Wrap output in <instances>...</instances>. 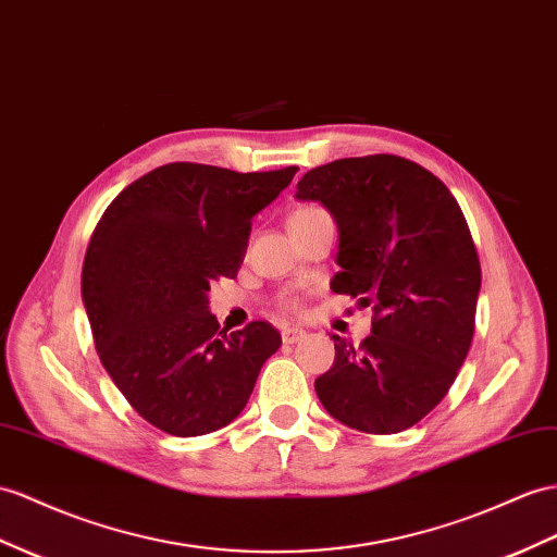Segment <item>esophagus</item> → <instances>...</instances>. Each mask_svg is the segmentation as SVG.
I'll return each mask as SVG.
<instances>
[{"mask_svg":"<svg viewBox=\"0 0 557 557\" xmlns=\"http://www.w3.org/2000/svg\"><path fill=\"white\" fill-rule=\"evenodd\" d=\"M306 336V332L304 330H298V326H284L282 330V341L287 346H292V344H296V341H301Z\"/></svg>","mask_w":557,"mask_h":557,"instance_id":"obj_1","label":"esophagus"}]
</instances>
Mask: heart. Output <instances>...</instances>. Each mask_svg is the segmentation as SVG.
<instances>
[{"label":"heart","instance_id":"obj_1","mask_svg":"<svg viewBox=\"0 0 557 557\" xmlns=\"http://www.w3.org/2000/svg\"><path fill=\"white\" fill-rule=\"evenodd\" d=\"M306 211H312V207L310 209H298L296 213H306ZM296 213H294V216H296ZM284 306H294V304L292 301H284Z\"/></svg>","mask_w":557,"mask_h":557}]
</instances>
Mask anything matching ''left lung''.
Returning <instances> with one entry per match:
<instances>
[{"label":"left lung","mask_w":557,"mask_h":557,"mask_svg":"<svg viewBox=\"0 0 557 557\" xmlns=\"http://www.w3.org/2000/svg\"><path fill=\"white\" fill-rule=\"evenodd\" d=\"M296 199L336 221L332 289L374 310L360 346L332 336L320 403L355 431L400 433L440 405L473 341L480 261L461 207L431 171L397 154L310 169Z\"/></svg>","instance_id":"8db88e82"}]
</instances>
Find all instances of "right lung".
Listing matches in <instances>:
<instances>
[{
    "mask_svg": "<svg viewBox=\"0 0 557 557\" xmlns=\"http://www.w3.org/2000/svg\"><path fill=\"white\" fill-rule=\"evenodd\" d=\"M296 171L164 164L124 188L98 221L82 268L96 352L129 405L160 431L193 437L237 419L280 348L270 322L221 330L209 289L237 275L251 219Z\"/></svg>",
    "mask_w": 557,
    "mask_h": 557,
    "instance_id": "add662e5",
    "label": "right lung"
}]
</instances>
